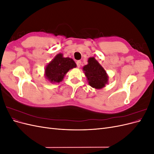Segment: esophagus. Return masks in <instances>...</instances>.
Returning a JSON list of instances; mask_svg holds the SVG:
<instances>
[{"label":"esophagus","mask_w":154,"mask_h":154,"mask_svg":"<svg viewBox=\"0 0 154 154\" xmlns=\"http://www.w3.org/2000/svg\"><path fill=\"white\" fill-rule=\"evenodd\" d=\"M81 63H82V62L80 61V60H78V61L76 62L77 67H80V66H81Z\"/></svg>","instance_id":"esophagus-1"}]
</instances>
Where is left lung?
<instances>
[{
  "mask_svg": "<svg viewBox=\"0 0 154 154\" xmlns=\"http://www.w3.org/2000/svg\"><path fill=\"white\" fill-rule=\"evenodd\" d=\"M88 84L96 89H100L108 83L109 76L103 67L94 57L88 60V64L83 67Z\"/></svg>",
  "mask_w": 154,
  "mask_h": 154,
  "instance_id": "1",
  "label": "left lung"
}]
</instances>
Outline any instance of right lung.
<instances>
[{
	"instance_id": "add662e5",
	"label": "right lung",
	"mask_w": 154,
	"mask_h": 154,
	"mask_svg": "<svg viewBox=\"0 0 154 154\" xmlns=\"http://www.w3.org/2000/svg\"><path fill=\"white\" fill-rule=\"evenodd\" d=\"M74 67H76L74 60L70 58H64L63 54L60 53L45 67V76L51 83H60L69 70Z\"/></svg>"
}]
</instances>
